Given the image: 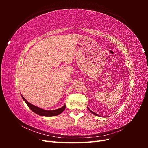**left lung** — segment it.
I'll use <instances>...</instances> for the list:
<instances>
[{"mask_svg": "<svg viewBox=\"0 0 148 148\" xmlns=\"http://www.w3.org/2000/svg\"><path fill=\"white\" fill-rule=\"evenodd\" d=\"M88 110H89V111H90V112H91V113H92V114H94V115H97V116H99V115H97V114H96V113H95V112H92V110H90V109H89V108H88Z\"/></svg>", "mask_w": 148, "mask_h": 148, "instance_id": "1", "label": "left lung"}]
</instances>
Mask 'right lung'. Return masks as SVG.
Instances as JSON below:
<instances>
[{
	"instance_id": "obj_1",
	"label": "right lung",
	"mask_w": 148,
	"mask_h": 148,
	"mask_svg": "<svg viewBox=\"0 0 148 148\" xmlns=\"http://www.w3.org/2000/svg\"><path fill=\"white\" fill-rule=\"evenodd\" d=\"M21 97H22V98H23V99L25 101V102L26 103V104L28 105V106L29 107V109L31 110L34 112V113H36L39 115H41V116H45V117H52V116L58 115H59L60 114H61L62 112H63L65 110V107H66L65 104L63 107H62L61 108H59V109H56V110H46L41 109L38 107H36V106H35L33 104H30L29 102H28L25 99V97H23V96H21Z\"/></svg>"
}]
</instances>
